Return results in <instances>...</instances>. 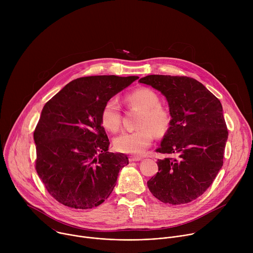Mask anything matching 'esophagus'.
<instances>
[{"label":"esophagus","instance_id":"obj_1","mask_svg":"<svg viewBox=\"0 0 253 253\" xmlns=\"http://www.w3.org/2000/svg\"><path fill=\"white\" fill-rule=\"evenodd\" d=\"M140 160H142V157H139V156H130V157H129V161H130V162L140 161Z\"/></svg>","mask_w":253,"mask_h":253}]
</instances>
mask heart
<instances>
[{
	"label": "heart",
	"mask_w": 253,
	"mask_h": 253,
	"mask_svg": "<svg viewBox=\"0 0 253 253\" xmlns=\"http://www.w3.org/2000/svg\"><path fill=\"white\" fill-rule=\"evenodd\" d=\"M130 105L142 110L138 122L139 129L124 132L114 140L115 149L121 153L141 155L151 145L153 132L164 135L170 125V114L159 103L158 95L149 88H139L127 96ZM101 123L105 129L116 132L121 125V106L116 97L108 100L101 111Z\"/></svg>",
	"instance_id": "1"
}]
</instances>
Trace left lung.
I'll return each instance as SVG.
<instances>
[{
	"label": "left lung",
	"instance_id": "left-lung-1",
	"mask_svg": "<svg viewBox=\"0 0 253 253\" xmlns=\"http://www.w3.org/2000/svg\"><path fill=\"white\" fill-rule=\"evenodd\" d=\"M160 91L168 102L170 127L148 180L150 192L163 203L185 204L202 195L223 165L228 131L222 105L200 82L186 76L149 75L139 80Z\"/></svg>",
	"mask_w": 253,
	"mask_h": 253
}]
</instances>
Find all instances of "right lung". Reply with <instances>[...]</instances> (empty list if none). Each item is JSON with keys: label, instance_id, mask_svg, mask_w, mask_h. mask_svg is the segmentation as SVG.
Segmentation results:
<instances>
[{"label": "right lung", "instance_id": "add662e5", "mask_svg": "<svg viewBox=\"0 0 253 253\" xmlns=\"http://www.w3.org/2000/svg\"><path fill=\"white\" fill-rule=\"evenodd\" d=\"M138 78H78L45 104L34 131L36 170L58 202L89 209L113 191L119 171L129 160L123 153L108 152L110 142L101 111L108 100Z\"/></svg>", "mask_w": 253, "mask_h": 253}]
</instances>
